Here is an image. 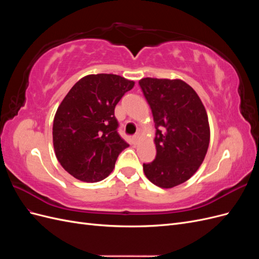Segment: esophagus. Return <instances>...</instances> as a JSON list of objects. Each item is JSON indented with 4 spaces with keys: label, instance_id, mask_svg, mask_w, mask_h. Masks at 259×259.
Wrapping results in <instances>:
<instances>
[{
    "label": "esophagus",
    "instance_id": "obj_1",
    "mask_svg": "<svg viewBox=\"0 0 259 259\" xmlns=\"http://www.w3.org/2000/svg\"><path fill=\"white\" fill-rule=\"evenodd\" d=\"M138 139H139V135L136 134L132 137V142H133V145H136L138 143Z\"/></svg>",
    "mask_w": 259,
    "mask_h": 259
}]
</instances>
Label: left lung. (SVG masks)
Returning a JSON list of instances; mask_svg holds the SVG:
<instances>
[{
  "mask_svg": "<svg viewBox=\"0 0 259 259\" xmlns=\"http://www.w3.org/2000/svg\"><path fill=\"white\" fill-rule=\"evenodd\" d=\"M139 85L156 130V156L144 163L145 175L169 189L187 182L204 161L210 135L207 113L198 94L183 80L145 77Z\"/></svg>",
  "mask_w": 259,
  "mask_h": 259,
  "instance_id": "left-lung-1",
  "label": "left lung"
}]
</instances>
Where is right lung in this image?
Returning <instances> with one entry per match:
<instances>
[{
    "mask_svg": "<svg viewBox=\"0 0 259 259\" xmlns=\"http://www.w3.org/2000/svg\"><path fill=\"white\" fill-rule=\"evenodd\" d=\"M135 82L116 74H90L61 101L53 123L57 160L70 175L96 183L110 175L130 145L117 133L114 108Z\"/></svg>",
    "mask_w": 259,
    "mask_h": 259,
    "instance_id": "right-lung-1",
    "label": "right lung"
}]
</instances>
